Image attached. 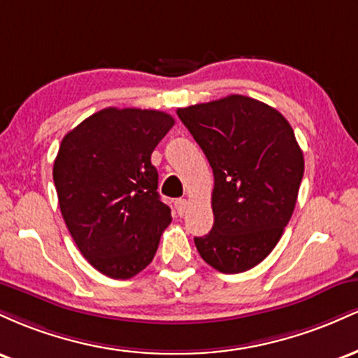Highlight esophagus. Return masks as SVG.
<instances>
[{
	"label": "esophagus",
	"instance_id": "1",
	"mask_svg": "<svg viewBox=\"0 0 358 358\" xmlns=\"http://www.w3.org/2000/svg\"><path fill=\"white\" fill-rule=\"evenodd\" d=\"M175 208H176V213H178L180 217H183L185 213H187V208H188V202L185 199H178L175 200Z\"/></svg>",
	"mask_w": 358,
	"mask_h": 358
}]
</instances>
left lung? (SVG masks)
<instances>
[{
    "instance_id": "left-lung-1",
    "label": "left lung",
    "mask_w": 358,
    "mask_h": 358,
    "mask_svg": "<svg viewBox=\"0 0 358 358\" xmlns=\"http://www.w3.org/2000/svg\"><path fill=\"white\" fill-rule=\"evenodd\" d=\"M176 114L213 171V227L195 237L196 250L220 273H244L269 256L293 215L305 171L293 127L239 94Z\"/></svg>"
}]
</instances>
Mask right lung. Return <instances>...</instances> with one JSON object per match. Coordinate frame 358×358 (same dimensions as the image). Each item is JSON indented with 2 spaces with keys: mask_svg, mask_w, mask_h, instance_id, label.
Returning <instances> with one entry per match:
<instances>
[{
  "mask_svg": "<svg viewBox=\"0 0 358 358\" xmlns=\"http://www.w3.org/2000/svg\"><path fill=\"white\" fill-rule=\"evenodd\" d=\"M173 124L162 110L108 108L62 139L53 163L62 217L82 256L106 276L141 273L170 225L151 153Z\"/></svg>",
  "mask_w": 358,
  "mask_h": 358,
  "instance_id": "obj_1",
  "label": "right lung"
}]
</instances>
